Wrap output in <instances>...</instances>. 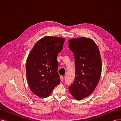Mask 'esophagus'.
Segmentation results:
<instances>
[{
    "label": "esophagus",
    "mask_w": 121,
    "mask_h": 121,
    "mask_svg": "<svg viewBox=\"0 0 121 121\" xmlns=\"http://www.w3.org/2000/svg\"><path fill=\"white\" fill-rule=\"evenodd\" d=\"M60 79H61V81H63V80H64V77H63V76H61L60 77Z\"/></svg>",
    "instance_id": "1"
}]
</instances>
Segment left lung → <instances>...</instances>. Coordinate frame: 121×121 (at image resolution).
Returning <instances> with one entry per match:
<instances>
[{
  "mask_svg": "<svg viewBox=\"0 0 121 121\" xmlns=\"http://www.w3.org/2000/svg\"><path fill=\"white\" fill-rule=\"evenodd\" d=\"M68 47L73 53L75 68L69 90L76 100H81L90 95L99 83L102 68L100 52L96 43L84 37L69 39Z\"/></svg>",
  "mask_w": 121,
  "mask_h": 121,
  "instance_id": "obj_1",
  "label": "left lung"
}]
</instances>
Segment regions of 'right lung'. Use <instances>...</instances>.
<instances>
[{
	"label": "right lung",
	"mask_w": 121,
	"mask_h": 121,
	"mask_svg": "<svg viewBox=\"0 0 121 121\" xmlns=\"http://www.w3.org/2000/svg\"><path fill=\"white\" fill-rule=\"evenodd\" d=\"M65 39L47 36L38 41L27 57L26 74L31 91L40 98L49 96L60 83L57 56Z\"/></svg>",
	"instance_id": "1"
}]
</instances>
